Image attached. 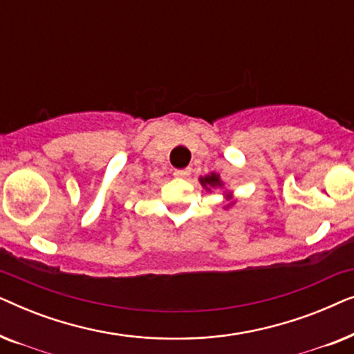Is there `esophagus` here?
Returning a JSON list of instances; mask_svg holds the SVG:
<instances>
[{
    "label": "esophagus",
    "instance_id": "obj_1",
    "mask_svg": "<svg viewBox=\"0 0 354 354\" xmlns=\"http://www.w3.org/2000/svg\"><path fill=\"white\" fill-rule=\"evenodd\" d=\"M190 174H192V169H190V167L176 169V171H174V176L178 177V178H187V177H190Z\"/></svg>",
    "mask_w": 354,
    "mask_h": 354
}]
</instances>
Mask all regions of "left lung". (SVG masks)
I'll list each match as a JSON object with an SVG mask.
<instances>
[{"instance_id": "obj_1", "label": "left lung", "mask_w": 354, "mask_h": 354, "mask_svg": "<svg viewBox=\"0 0 354 354\" xmlns=\"http://www.w3.org/2000/svg\"><path fill=\"white\" fill-rule=\"evenodd\" d=\"M198 180H200L201 187L205 188L206 192H212V190L222 192V196H224V201H225L224 209H230L232 206H235L236 200H235L234 192L229 190V188H225V183L221 178L219 174L211 172V174H207V176H205V177L201 176L200 178H198Z\"/></svg>"}]
</instances>
